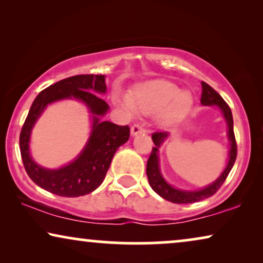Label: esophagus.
I'll return each mask as SVG.
<instances>
[{
  "mask_svg": "<svg viewBox=\"0 0 263 263\" xmlns=\"http://www.w3.org/2000/svg\"><path fill=\"white\" fill-rule=\"evenodd\" d=\"M145 132H146V128H145V125H143L142 123H135L132 127V129H130V134L133 136H135V135H138V134H141V133H145Z\"/></svg>",
  "mask_w": 263,
  "mask_h": 263,
  "instance_id": "obj_1",
  "label": "esophagus"
}]
</instances>
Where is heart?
<instances>
[{"mask_svg": "<svg viewBox=\"0 0 263 263\" xmlns=\"http://www.w3.org/2000/svg\"><path fill=\"white\" fill-rule=\"evenodd\" d=\"M115 100L129 112H135V107L145 114L160 111L159 121L165 127L181 122L193 106L190 93L182 92L177 85L168 81H156L141 86L134 92V102L128 96L121 95L115 97Z\"/></svg>", "mask_w": 263, "mask_h": 263, "instance_id": "obj_1", "label": "heart"}]
</instances>
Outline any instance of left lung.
Masks as SVG:
<instances>
[{"label": "left lung", "mask_w": 263, "mask_h": 263, "mask_svg": "<svg viewBox=\"0 0 263 263\" xmlns=\"http://www.w3.org/2000/svg\"><path fill=\"white\" fill-rule=\"evenodd\" d=\"M202 85V95H201V104L204 106L208 105H217L219 109L221 110L222 116H224L226 123H228V136L230 140V152H229V163L226 165L225 170L222 171L217 181L212 183L206 188L196 190V192H186V190H179L176 189L174 186L168 184L165 181L163 176H161L160 168H159V147L161 143L164 142V140L168 136V133L166 132H156L152 134V140L154 142V146L152 148V153L147 161V168L146 174L148 177V183L152 186V189L156 192L158 195H160L163 199L170 201L174 203H194L197 201L204 200L207 197H211L214 195L215 193L220 189L222 183L225 182V179L228 178V176L231 171V168L235 164L236 158H237V143L235 133H233V118L232 112L230 106L226 104L224 99L221 98V96L219 93L211 87L210 85L206 82H201Z\"/></svg>", "instance_id": "obj_1"}]
</instances>
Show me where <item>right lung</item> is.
Segmentation results:
<instances>
[{"label":"right lung","instance_id":"add662e5","mask_svg":"<svg viewBox=\"0 0 263 263\" xmlns=\"http://www.w3.org/2000/svg\"><path fill=\"white\" fill-rule=\"evenodd\" d=\"M105 75H75L43 89L35 97L20 133V152L27 175L35 184L59 196L77 197L92 193L105 178L114 154L128 141L130 129L102 121L109 105L95 93H105ZM74 98L81 100L92 114V132L85 148L66 167L50 171L39 167L29 154L30 130L45 107L53 101Z\"/></svg>","mask_w":263,"mask_h":263}]
</instances>
